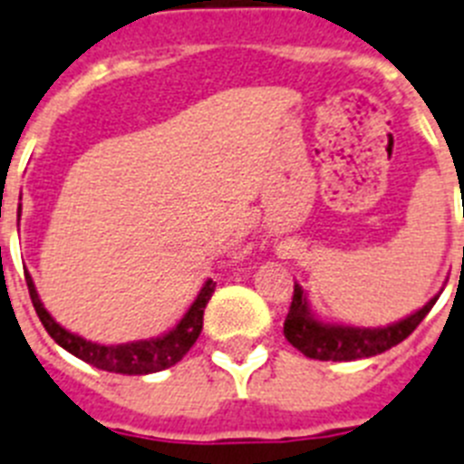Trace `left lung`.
Returning <instances> with one entry per match:
<instances>
[{
    "mask_svg": "<svg viewBox=\"0 0 464 464\" xmlns=\"http://www.w3.org/2000/svg\"><path fill=\"white\" fill-rule=\"evenodd\" d=\"M439 294L427 301L420 310L404 320L388 324V327H343V324H329V322L317 320L310 313L308 299L301 285H294L292 305H289L287 320H285V336L296 350L310 357V360L322 362H353L373 357L385 350L401 343L413 329L425 320V315L437 304Z\"/></svg>",
    "mask_w": 464,
    "mask_h": 464,
    "instance_id": "obj_1",
    "label": "left lung"
}]
</instances>
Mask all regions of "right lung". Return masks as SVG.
Instances as JSON below:
<instances>
[{"label": "right lung", "instance_id": "obj_1", "mask_svg": "<svg viewBox=\"0 0 464 464\" xmlns=\"http://www.w3.org/2000/svg\"><path fill=\"white\" fill-rule=\"evenodd\" d=\"M25 282L27 289H30L32 305L37 310L44 329H46L48 336L53 338L60 348H64L67 353L79 357V360L88 362V364L98 366L102 372L128 373V376H144V373L163 372V369H170L172 364L182 360L184 354L191 350V345L196 343V338L200 336V332H203L205 305H208L209 296H212L217 285L212 280L205 282L203 289L196 296V301L188 305L182 320L177 322V327L163 334V336L151 338V341H132V343L121 345H100L60 327L58 322L51 317V313L44 308L30 273H25Z\"/></svg>", "mask_w": 464, "mask_h": 464}]
</instances>
